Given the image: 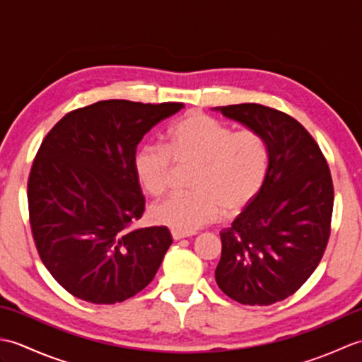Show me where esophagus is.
<instances>
[{
  "instance_id": "34e87169",
  "label": "esophagus",
  "mask_w": 362,
  "mask_h": 362,
  "mask_svg": "<svg viewBox=\"0 0 362 362\" xmlns=\"http://www.w3.org/2000/svg\"><path fill=\"white\" fill-rule=\"evenodd\" d=\"M171 235L175 241L179 240H183V238H188L191 236V233H187V232H179V230H171Z\"/></svg>"
}]
</instances>
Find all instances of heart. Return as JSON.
Listing matches in <instances>:
<instances>
[{"label":"heart","mask_w":362,"mask_h":362,"mask_svg":"<svg viewBox=\"0 0 362 362\" xmlns=\"http://www.w3.org/2000/svg\"><path fill=\"white\" fill-rule=\"evenodd\" d=\"M177 166H193V193L174 194L152 206L151 216L179 232H194L245 209L263 188L271 151L258 130H233L204 112H189L168 130L166 144L146 143L134 156L138 182L151 196L171 188Z\"/></svg>","instance_id":"obj_1"}]
</instances>
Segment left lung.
<instances>
[{
	"instance_id": "1",
	"label": "left lung",
	"mask_w": 362,
	"mask_h": 362,
	"mask_svg": "<svg viewBox=\"0 0 362 362\" xmlns=\"http://www.w3.org/2000/svg\"><path fill=\"white\" fill-rule=\"evenodd\" d=\"M218 110L266 138L271 166L258 196L221 232L214 276L230 298L267 306L298 291L324 257L332 232V173L316 140L289 115L253 103Z\"/></svg>"
}]
</instances>
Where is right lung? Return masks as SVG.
Returning a JSON list of instances; mask_svg holds the SVG:
<instances>
[{
    "label": "right lung",
    "mask_w": 362,
    "mask_h": 362,
    "mask_svg": "<svg viewBox=\"0 0 362 362\" xmlns=\"http://www.w3.org/2000/svg\"><path fill=\"white\" fill-rule=\"evenodd\" d=\"M180 109L109 99L66 113L43 138L28 179L29 224L42 263L71 296L124 302L157 274L173 238L163 226L132 228L146 204L134 156Z\"/></svg>",
    "instance_id": "1"
}]
</instances>
